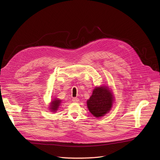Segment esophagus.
<instances>
[{"mask_svg": "<svg viewBox=\"0 0 160 160\" xmlns=\"http://www.w3.org/2000/svg\"><path fill=\"white\" fill-rule=\"evenodd\" d=\"M72 101H73V102H77L79 101V99H78V98H73L72 99Z\"/></svg>", "mask_w": 160, "mask_h": 160, "instance_id": "esophagus-1", "label": "esophagus"}]
</instances>
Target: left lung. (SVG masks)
Masks as SVG:
<instances>
[{
    "mask_svg": "<svg viewBox=\"0 0 160 160\" xmlns=\"http://www.w3.org/2000/svg\"><path fill=\"white\" fill-rule=\"evenodd\" d=\"M114 98L112 90L108 86L96 87L92 96L87 101L88 111L96 118L104 117L112 108Z\"/></svg>",
    "mask_w": 160,
    "mask_h": 160,
    "instance_id": "obj_1",
    "label": "left lung"
}]
</instances>
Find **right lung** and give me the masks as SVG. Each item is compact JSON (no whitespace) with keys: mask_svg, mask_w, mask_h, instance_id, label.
<instances>
[{"mask_svg":"<svg viewBox=\"0 0 160 160\" xmlns=\"http://www.w3.org/2000/svg\"><path fill=\"white\" fill-rule=\"evenodd\" d=\"M61 101H62L59 99L58 98H54V99H52L49 104V110L51 111V112H56L61 105Z\"/></svg>","mask_w":160,"mask_h":160,"instance_id":"add662e5","label":"right lung"}]
</instances>
